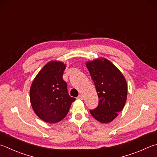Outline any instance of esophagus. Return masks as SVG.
<instances>
[{"label":"esophagus","instance_id":"obj_1","mask_svg":"<svg viewBox=\"0 0 157 157\" xmlns=\"http://www.w3.org/2000/svg\"><path fill=\"white\" fill-rule=\"evenodd\" d=\"M78 99H81V100H83V99H84V96L82 95H79L78 97Z\"/></svg>","mask_w":157,"mask_h":157}]
</instances>
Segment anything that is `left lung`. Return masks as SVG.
Wrapping results in <instances>:
<instances>
[{"label": "left lung", "mask_w": 157, "mask_h": 157, "mask_svg": "<svg viewBox=\"0 0 157 157\" xmlns=\"http://www.w3.org/2000/svg\"><path fill=\"white\" fill-rule=\"evenodd\" d=\"M99 97V105L90 110L94 118L103 124L113 121L123 110L128 95L126 78L108 59L98 58L86 62Z\"/></svg>", "instance_id": "left-lung-1"}]
</instances>
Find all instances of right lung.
<instances>
[{
	"label": "right lung",
	"instance_id": "right-lung-1",
	"mask_svg": "<svg viewBox=\"0 0 157 157\" xmlns=\"http://www.w3.org/2000/svg\"><path fill=\"white\" fill-rule=\"evenodd\" d=\"M66 64L52 60L44 65L30 87V101L34 113L46 123H58L67 116L75 98L69 96L62 79Z\"/></svg>",
	"mask_w": 157,
	"mask_h": 157
}]
</instances>
